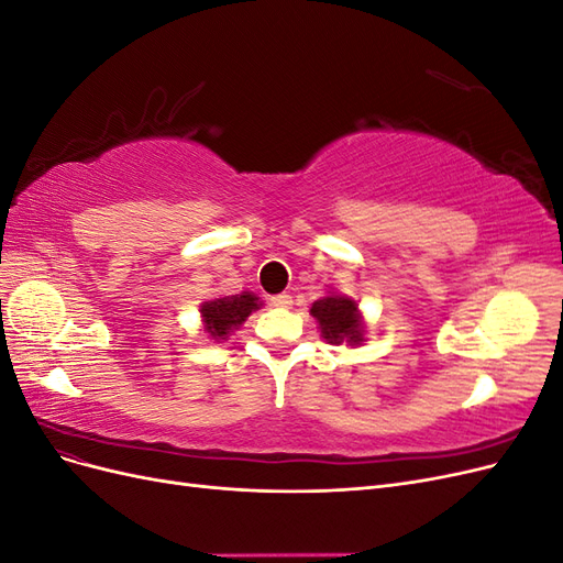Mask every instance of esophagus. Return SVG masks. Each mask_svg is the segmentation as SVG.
Masks as SVG:
<instances>
[{"instance_id":"obj_1","label":"esophagus","mask_w":563,"mask_h":563,"mask_svg":"<svg viewBox=\"0 0 563 563\" xmlns=\"http://www.w3.org/2000/svg\"><path fill=\"white\" fill-rule=\"evenodd\" d=\"M269 302L275 305V308H291V305H294V298L288 296V294H277V296H272V298H269Z\"/></svg>"}]
</instances>
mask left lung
Wrapping results in <instances>:
<instances>
[{"instance_id": "left-lung-1", "label": "left lung", "mask_w": 563, "mask_h": 563, "mask_svg": "<svg viewBox=\"0 0 563 563\" xmlns=\"http://www.w3.org/2000/svg\"><path fill=\"white\" fill-rule=\"evenodd\" d=\"M310 314L317 319V329L327 343H347L350 347H360L366 343V321L360 310V302L354 298L329 291L312 302Z\"/></svg>"}]
</instances>
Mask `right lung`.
Masks as SVG:
<instances>
[{
  "label": "right lung",
  "instance_id": "add662e5",
  "mask_svg": "<svg viewBox=\"0 0 563 563\" xmlns=\"http://www.w3.org/2000/svg\"><path fill=\"white\" fill-rule=\"evenodd\" d=\"M261 308L263 300L251 291L203 300L199 305L203 333H207V338L213 340V343H225V340H230V335L249 319V314Z\"/></svg>",
  "mask_w": 563,
  "mask_h": 563
}]
</instances>
